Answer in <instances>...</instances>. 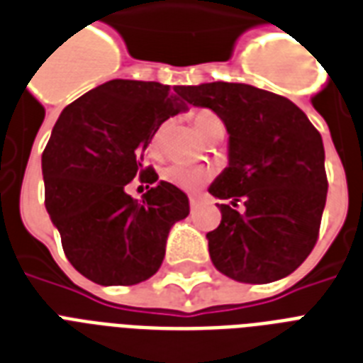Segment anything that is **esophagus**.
I'll use <instances>...</instances> for the list:
<instances>
[{
  "label": "esophagus",
  "mask_w": 363,
  "mask_h": 363,
  "mask_svg": "<svg viewBox=\"0 0 363 363\" xmlns=\"http://www.w3.org/2000/svg\"><path fill=\"white\" fill-rule=\"evenodd\" d=\"M199 207V198L198 196H190V209L196 211Z\"/></svg>",
  "instance_id": "esophagus-1"
}]
</instances>
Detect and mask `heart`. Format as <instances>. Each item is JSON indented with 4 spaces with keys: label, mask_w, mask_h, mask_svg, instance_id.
<instances>
[{
    "label": "heart",
    "mask_w": 363,
    "mask_h": 363,
    "mask_svg": "<svg viewBox=\"0 0 363 363\" xmlns=\"http://www.w3.org/2000/svg\"><path fill=\"white\" fill-rule=\"evenodd\" d=\"M194 128L201 137H209L216 128H220L222 121L209 109H198L192 115ZM162 130L154 137V145H158ZM211 179V171L198 165H184V164H173L162 171V181L169 182L173 186L186 190V192H196L201 186H205Z\"/></svg>",
    "instance_id": "b5f03b06"
}]
</instances>
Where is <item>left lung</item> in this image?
Instances as JSON below:
<instances>
[{
    "instance_id": "left-lung-1",
    "label": "left lung",
    "mask_w": 363,
    "mask_h": 363,
    "mask_svg": "<svg viewBox=\"0 0 363 363\" xmlns=\"http://www.w3.org/2000/svg\"><path fill=\"white\" fill-rule=\"evenodd\" d=\"M196 107H209L230 133V164L211 184L218 199L242 201L239 213L218 205L220 226L207 233L220 273L248 284L290 275L320 232L328 177L315 125L290 99L238 82L177 86Z\"/></svg>"
}]
</instances>
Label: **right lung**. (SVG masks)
<instances>
[{"mask_svg":"<svg viewBox=\"0 0 363 363\" xmlns=\"http://www.w3.org/2000/svg\"><path fill=\"white\" fill-rule=\"evenodd\" d=\"M184 111L167 84L115 79L62 111L43 150L45 207L62 247L81 275L104 286L147 281L162 265L171 226L186 218V194L160 181L142 201L125 186L162 122Z\"/></svg>","mask_w":363,"mask_h":363,"instance_id":"1","label":"right lung"}]
</instances>
